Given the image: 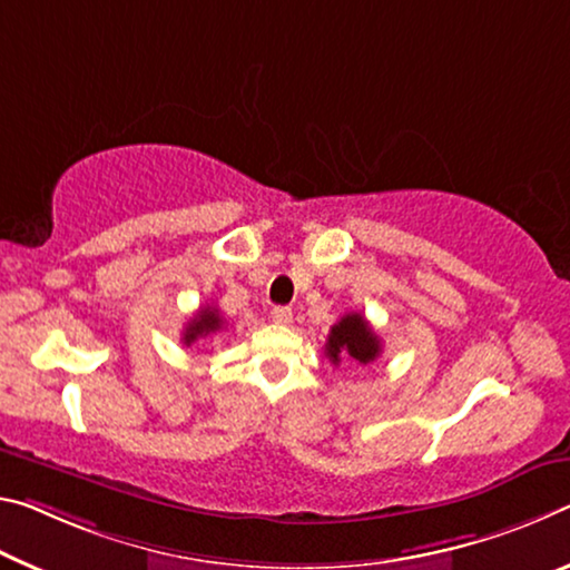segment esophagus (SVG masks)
I'll return each instance as SVG.
<instances>
[{
    "label": "esophagus",
    "mask_w": 570,
    "mask_h": 570,
    "mask_svg": "<svg viewBox=\"0 0 570 570\" xmlns=\"http://www.w3.org/2000/svg\"><path fill=\"white\" fill-rule=\"evenodd\" d=\"M271 320H274L276 324H292L294 314L288 306H274V309H271Z\"/></svg>",
    "instance_id": "esophagus-1"
}]
</instances>
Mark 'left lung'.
<instances>
[{
  "mask_svg": "<svg viewBox=\"0 0 570 570\" xmlns=\"http://www.w3.org/2000/svg\"><path fill=\"white\" fill-rule=\"evenodd\" d=\"M327 357L332 365H340L342 357L345 360H355L360 365L375 363L381 357V337L370 327L367 320L363 314L352 312L345 314L334 327L330 330L327 337Z\"/></svg>",
  "mask_w": 570,
  "mask_h": 570,
  "instance_id": "8db88e82",
  "label": "left lung"
}]
</instances>
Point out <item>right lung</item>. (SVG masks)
<instances>
[{
  "label": "right lung",
  "instance_id": "add662e5",
  "mask_svg": "<svg viewBox=\"0 0 570 570\" xmlns=\"http://www.w3.org/2000/svg\"><path fill=\"white\" fill-rule=\"evenodd\" d=\"M225 330V320L218 306H203L200 312L195 314L193 320L187 322V327L183 332V342L189 347L195 340H203V337H210V334Z\"/></svg>",
  "mask_w": 570,
  "mask_h": 570
}]
</instances>
